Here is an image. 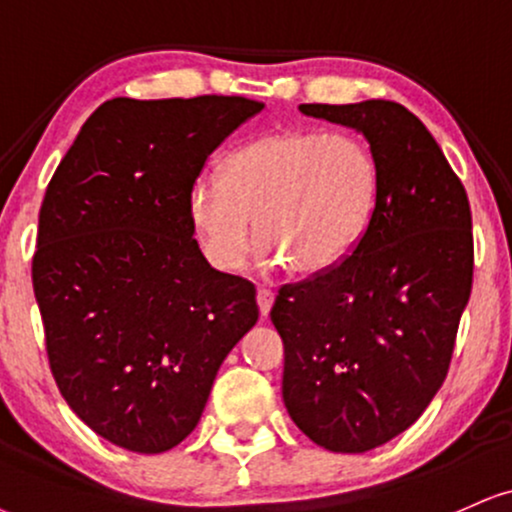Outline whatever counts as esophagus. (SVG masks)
Returning a JSON list of instances; mask_svg holds the SVG:
<instances>
[{"mask_svg":"<svg viewBox=\"0 0 512 512\" xmlns=\"http://www.w3.org/2000/svg\"><path fill=\"white\" fill-rule=\"evenodd\" d=\"M256 301H258V311H261L263 318H266V315L270 313V308H273V304H275L273 292H270V289H266V287H261L256 292Z\"/></svg>","mask_w":512,"mask_h":512,"instance_id":"esophagus-1","label":"esophagus"}]
</instances>
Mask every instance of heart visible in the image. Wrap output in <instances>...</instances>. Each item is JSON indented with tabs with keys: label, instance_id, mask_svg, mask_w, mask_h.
Here are the masks:
<instances>
[{
	"label": "heart",
	"instance_id": "obj_1",
	"mask_svg": "<svg viewBox=\"0 0 512 512\" xmlns=\"http://www.w3.org/2000/svg\"><path fill=\"white\" fill-rule=\"evenodd\" d=\"M377 194L380 170L363 142L287 128L239 147L225 161V178L201 175L189 192V218L218 270L242 268L254 220L263 263L318 275L356 249Z\"/></svg>",
	"mask_w": 512,
	"mask_h": 512
}]
</instances>
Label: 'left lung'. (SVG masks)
<instances>
[{"instance_id": "8db88e82", "label": "left lung", "mask_w": 512, "mask_h": 512, "mask_svg": "<svg viewBox=\"0 0 512 512\" xmlns=\"http://www.w3.org/2000/svg\"><path fill=\"white\" fill-rule=\"evenodd\" d=\"M299 111L365 137L380 194L346 261L277 294L270 320L285 344L282 399L318 446L365 453L406 432L449 372L472 289L470 204L406 106L368 99Z\"/></svg>"}]
</instances>
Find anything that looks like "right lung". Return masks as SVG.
Returning <instances> with one entry per match:
<instances>
[{
    "label": "right lung",
    "mask_w": 512,
    "mask_h": 512,
    "mask_svg": "<svg viewBox=\"0 0 512 512\" xmlns=\"http://www.w3.org/2000/svg\"><path fill=\"white\" fill-rule=\"evenodd\" d=\"M246 97H116L87 118L40 208L33 287L52 375L111 444L163 453L197 427L256 289L201 254L189 192L263 111Z\"/></svg>",
    "instance_id": "obj_1"
}]
</instances>
